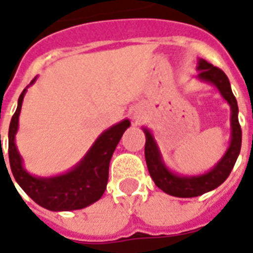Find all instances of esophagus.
<instances>
[{
    "label": "esophagus",
    "mask_w": 253,
    "mask_h": 253,
    "mask_svg": "<svg viewBox=\"0 0 253 253\" xmlns=\"http://www.w3.org/2000/svg\"><path fill=\"white\" fill-rule=\"evenodd\" d=\"M142 119H143V118H142V115H141V114H134V121H135V122H141Z\"/></svg>",
    "instance_id": "34e87169"
}]
</instances>
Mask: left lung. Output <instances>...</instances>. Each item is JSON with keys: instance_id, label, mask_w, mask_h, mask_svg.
I'll return each instance as SVG.
<instances>
[{"instance_id": "1", "label": "left lung", "mask_w": 253, "mask_h": 253, "mask_svg": "<svg viewBox=\"0 0 253 253\" xmlns=\"http://www.w3.org/2000/svg\"><path fill=\"white\" fill-rule=\"evenodd\" d=\"M198 69L201 70L198 77L203 81L214 84L232 108V119H230L232 121V142L222 160L209 173L202 176H192V177H188V176L181 177V176L173 175L165 168L152 134L146 128L143 130L146 135L145 159H146L149 173L160 190L177 198H194V196L203 195L205 192H209L217 188L218 186H221L230 175L241 150V126L239 123V107H237V100L232 92L226 74L219 67L212 66L211 63L206 62L205 59L199 61Z\"/></svg>"}]
</instances>
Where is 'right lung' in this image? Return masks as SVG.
Listing matches in <instances>:
<instances>
[{"label":"right lung","instance_id":"obj_1","mask_svg":"<svg viewBox=\"0 0 253 253\" xmlns=\"http://www.w3.org/2000/svg\"><path fill=\"white\" fill-rule=\"evenodd\" d=\"M25 90L27 89L20 94L17 110L12 116L9 126V164L19 186L32 201L52 211L78 210L99 201L107 188L111 157L123 132L130 126V122L126 119L103 132L83 161L66 175L50 179L34 177L23 168L21 157L14 145V135L19 126V115Z\"/></svg>","mask_w":253,"mask_h":253}]
</instances>
